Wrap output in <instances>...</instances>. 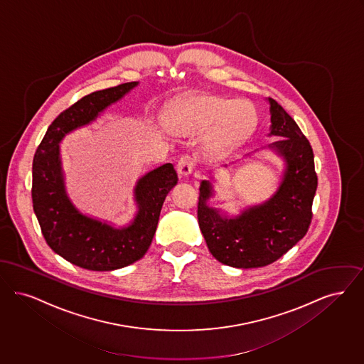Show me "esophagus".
Listing matches in <instances>:
<instances>
[{
  "label": "esophagus",
  "instance_id": "34e87169",
  "mask_svg": "<svg viewBox=\"0 0 364 364\" xmlns=\"http://www.w3.org/2000/svg\"><path fill=\"white\" fill-rule=\"evenodd\" d=\"M194 168V158L191 155H182L181 159L178 160V164H176V170L181 176H188L191 174Z\"/></svg>",
  "mask_w": 364,
  "mask_h": 364
}]
</instances>
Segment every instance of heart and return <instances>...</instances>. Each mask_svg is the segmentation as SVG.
I'll return each mask as SVG.
<instances>
[{"instance_id":"b5f03b06","label":"heart","mask_w":364,"mask_h":364,"mask_svg":"<svg viewBox=\"0 0 364 364\" xmlns=\"http://www.w3.org/2000/svg\"><path fill=\"white\" fill-rule=\"evenodd\" d=\"M219 124V134L224 142L237 141L245 137L255 124V112L247 102H232L216 96H206L190 106L183 130L213 127Z\"/></svg>"}]
</instances>
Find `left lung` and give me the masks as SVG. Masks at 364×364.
Segmentation results:
<instances>
[{"instance_id": "1", "label": "left lung", "mask_w": 364, "mask_h": 364, "mask_svg": "<svg viewBox=\"0 0 364 364\" xmlns=\"http://www.w3.org/2000/svg\"><path fill=\"white\" fill-rule=\"evenodd\" d=\"M270 134L280 139L274 148L287 161L283 182L268 203L225 219L206 205L210 183L203 181L198 198V224L212 255L224 265L250 269L267 267L292 249L309 231L318 178L314 154L292 117L273 99Z\"/></svg>"}]
</instances>
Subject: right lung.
Here are the masks:
<instances>
[{
	"mask_svg": "<svg viewBox=\"0 0 364 364\" xmlns=\"http://www.w3.org/2000/svg\"><path fill=\"white\" fill-rule=\"evenodd\" d=\"M136 85L130 81L81 97L51 122L33 156L32 206L42 234L53 252L80 268L114 270L140 259L155 235L164 198L178 182L171 163L142 176L136 186L139 213L122 230L82 216L66 197L58 142L66 133L94 121Z\"/></svg>",
	"mask_w": 364,
	"mask_h": 364,
	"instance_id": "obj_1",
	"label": "right lung"
}]
</instances>
